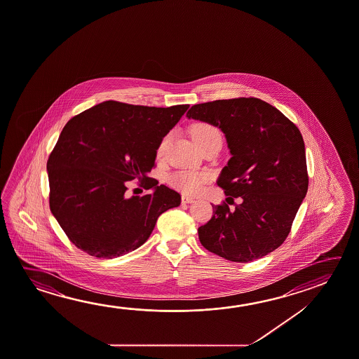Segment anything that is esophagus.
Segmentation results:
<instances>
[{"mask_svg":"<svg viewBox=\"0 0 359 359\" xmlns=\"http://www.w3.org/2000/svg\"><path fill=\"white\" fill-rule=\"evenodd\" d=\"M182 201L184 204H190V203H194V198H191V196H188V195H182Z\"/></svg>","mask_w":359,"mask_h":359,"instance_id":"obj_1","label":"esophagus"}]
</instances>
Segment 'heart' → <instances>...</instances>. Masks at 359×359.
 <instances>
[{"mask_svg":"<svg viewBox=\"0 0 359 359\" xmlns=\"http://www.w3.org/2000/svg\"><path fill=\"white\" fill-rule=\"evenodd\" d=\"M191 137L194 140L196 147H200L205 142L212 140H222L220 131L210 123H196L191 129ZM168 144V136L160 142L159 147L156 149V156L161 158L164 155L165 147ZM209 174L205 171L180 170L171 174L168 182L171 187L182 191L184 194H198L206 182H209Z\"/></svg>","mask_w":359,"mask_h":359,"instance_id":"obj_1","label":"heart"}]
</instances>
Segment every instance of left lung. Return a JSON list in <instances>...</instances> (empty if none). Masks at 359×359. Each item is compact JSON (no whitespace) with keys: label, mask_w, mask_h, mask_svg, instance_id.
<instances>
[{"label":"left lung","mask_w":359,"mask_h":359,"mask_svg":"<svg viewBox=\"0 0 359 359\" xmlns=\"http://www.w3.org/2000/svg\"><path fill=\"white\" fill-rule=\"evenodd\" d=\"M187 116L223 131L231 158L217 185L241 205H212L199 241L222 258L248 263L280 247L308 191L306 147L299 129L257 97L191 106ZM228 201V200H226Z\"/></svg>","instance_id":"obj_1"}]
</instances>
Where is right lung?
<instances>
[{
    "label": "right lung",
    "instance_id": "right-lung-1",
    "mask_svg": "<svg viewBox=\"0 0 359 359\" xmlns=\"http://www.w3.org/2000/svg\"><path fill=\"white\" fill-rule=\"evenodd\" d=\"M188 109L110 100L69 120L46 168L50 209L75 247L95 258L121 257L147 241L163 212L180 205V194L147 172ZM133 180L154 193L129 198Z\"/></svg>",
    "mask_w": 359,
    "mask_h": 359
}]
</instances>
